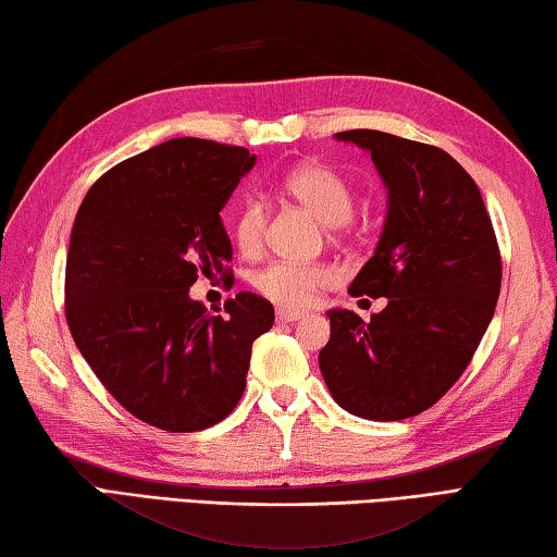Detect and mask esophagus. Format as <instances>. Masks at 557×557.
Masks as SVG:
<instances>
[{
	"mask_svg": "<svg viewBox=\"0 0 557 557\" xmlns=\"http://www.w3.org/2000/svg\"><path fill=\"white\" fill-rule=\"evenodd\" d=\"M300 318H304V313H300V310H286V308H278L276 310L278 323H294V320H300Z\"/></svg>",
	"mask_w": 557,
	"mask_h": 557,
	"instance_id": "34e87169",
	"label": "esophagus"
}]
</instances>
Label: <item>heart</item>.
Returning a JSON list of instances; mask_svg holds the SVG:
<instances>
[{
    "instance_id": "1",
    "label": "heart",
    "mask_w": 557,
    "mask_h": 557,
    "mask_svg": "<svg viewBox=\"0 0 557 557\" xmlns=\"http://www.w3.org/2000/svg\"><path fill=\"white\" fill-rule=\"evenodd\" d=\"M284 193L304 205L320 222L339 227L355 210L352 185L333 165L304 163L284 178ZM267 230V210L259 200H244L232 220V237L242 253L253 257L261 249ZM337 281V271L330 263L271 261L253 273V288L263 298L284 308H306L323 288Z\"/></svg>"
}]
</instances>
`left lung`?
Instances as JSON below:
<instances>
[{
    "label": "left lung",
    "instance_id": "8db88e82",
    "mask_svg": "<svg viewBox=\"0 0 557 557\" xmlns=\"http://www.w3.org/2000/svg\"><path fill=\"white\" fill-rule=\"evenodd\" d=\"M335 139L372 153L388 190L382 239L349 286L388 304L369 323L327 310L320 372L345 411L404 421L441 401L480 347L499 300V244L480 188L447 151L374 129Z\"/></svg>",
    "mask_w": 557,
    "mask_h": 557
}]
</instances>
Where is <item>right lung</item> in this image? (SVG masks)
I'll return each mask as SVG.
<instances>
[{
    "label": "right lung",
    "instance_id": "add662e5",
    "mask_svg": "<svg viewBox=\"0 0 557 557\" xmlns=\"http://www.w3.org/2000/svg\"><path fill=\"white\" fill-rule=\"evenodd\" d=\"M244 146L171 139L107 171L75 214L65 318L77 349L126 411L171 433L227 418L247 386L251 345L273 325L242 290L208 313L198 276L232 281L220 212L251 171Z\"/></svg>",
    "mask_w": 557,
    "mask_h": 557
}]
</instances>
